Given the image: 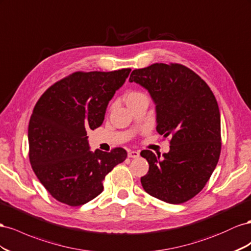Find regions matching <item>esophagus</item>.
Listing matches in <instances>:
<instances>
[{"label": "esophagus", "mask_w": 251, "mask_h": 251, "mask_svg": "<svg viewBox=\"0 0 251 251\" xmlns=\"http://www.w3.org/2000/svg\"><path fill=\"white\" fill-rule=\"evenodd\" d=\"M140 155V152L139 151H135V150H129L128 151V157H138Z\"/></svg>", "instance_id": "1"}]
</instances>
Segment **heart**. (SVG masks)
Returning a JSON list of instances; mask_svg holds the SVG:
<instances>
[{
    "mask_svg": "<svg viewBox=\"0 0 251 251\" xmlns=\"http://www.w3.org/2000/svg\"><path fill=\"white\" fill-rule=\"evenodd\" d=\"M144 98H147L144 92H142L140 90H130L129 92H127L125 100H126L127 105L129 106V105H131L135 102H138V101H140L141 99H144Z\"/></svg>",
    "mask_w": 251,
    "mask_h": 251,
    "instance_id": "b5f03b06",
    "label": "heart"
}]
</instances>
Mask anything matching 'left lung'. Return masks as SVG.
<instances>
[{
    "instance_id": "obj_1",
    "label": "left lung",
    "mask_w": 251,
    "mask_h": 251,
    "mask_svg": "<svg viewBox=\"0 0 251 251\" xmlns=\"http://www.w3.org/2000/svg\"><path fill=\"white\" fill-rule=\"evenodd\" d=\"M145 87L156 108V130L169 140L162 157L150 150L141 155L149 164L143 188L170 204L189 201L210 178L220 159L222 138L218 102L206 82L177 63H154L134 69L129 77Z\"/></svg>"
}]
</instances>
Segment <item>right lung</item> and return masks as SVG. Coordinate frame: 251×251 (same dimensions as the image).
<instances>
[{
	"label": "right lung",
	"mask_w": 251,
	"mask_h": 251,
	"mask_svg": "<svg viewBox=\"0 0 251 251\" xmlns=\"http://www.w3.org/2000/svg\"><path fill=\"white\" fill-rule=\"evenodd\" d=\"M131 69L75 71L55 82L35 104L28 126L29 161L56 201L81 206L98 197L103 181L127 152H91L87 131L102 125L108 102Z\"/></svg>",
	"instance_id": "add662e5"
}]
</instances>
